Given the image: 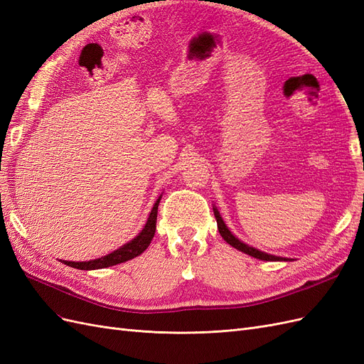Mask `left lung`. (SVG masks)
Returning <instances> with one entry per match:
<instances>
[{
  "label": "left lung",
  "instance_id": "left-lung-1",
  "mask_svg": "<svg viewBox=\"0 0 364 364\" xmlns=\"http://www.w3.org/2000/svg\"><path fill=\"white\" fill-rule=\"evenodd\" d=\"M213 209H214V215H215V220H217L218 232H220V235H222V237L225 238V241H226L228 245H230V246L238 249V250H241V252L247 253V255H250V257H253V258H258V259H264V261H279V259H284V261H285V258L269 255V253H264V252H261V250H258V249H253V247L245 245L243 241H240L238 238H235V237L232 235V232H230V230L226 228V225H225V222H223V218L220 217V213L217 211V208H213Z\"/></svg>",
  "mask_w": 364,
  "mask_h": 364
}]
</instances>
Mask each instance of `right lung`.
I'll return each instance as SVG.
<instances>
[{
	"label": "right lung",
	"instance_id": "1",
	"mask_svg": "<svg viewBox=\"0 0 364 364\" xmlns=\"http://www.w3.org/2000/svg\"><path fill=\"white\" fill-rule=\"evenodd\" d=\"M161 197L156 200V203L153 205L151 213L149 215L147 223L144 226V229L141 230V234L138 237H135L132 241H129L127 245L121 246L119 249L114 250L112 253H109L106 257H102L98 259H92V261H85V262H73V261H63V264H67L70 267L74 269H80V270H94V269H105V267H111L115 266V264L129 261L132 258H135L138 255H141L144 252L150 241L155 237V230H156V217H158V205H159Z\"/></svg>",
	"mask_w": 364,
	"mask_h": 364
}]
</instances>
